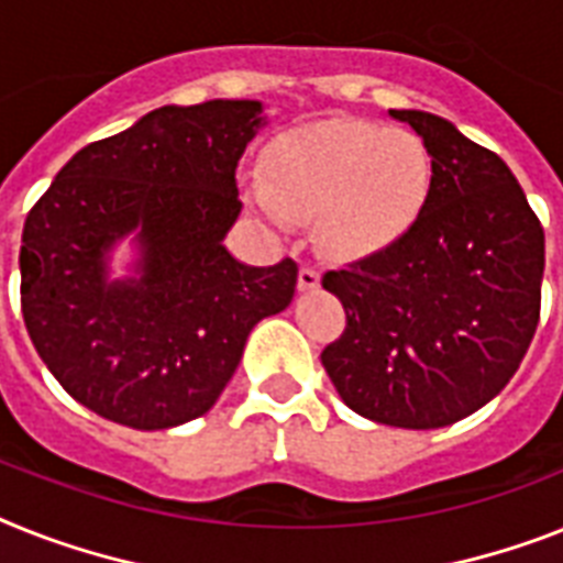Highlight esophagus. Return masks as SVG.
<instances>
[{
  "instance_id": "esophagus-1",
  "label": "esophagus",
  "mask_w": 563,
  "mask_h": 563,
  "mask_svg": "<svg viewBox=\"0 0 563 563\" xmlns=\"http://www.w3.org/2000/svg\"><path fill=\"white\" fill-rule=\"evenodd\" d=\"M299 287L301 290H313V287H319V271H316L313 264H301L299 267Z\"/></svg>"
}]
</instances>
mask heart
<instances>
[{"label":"heart","instance_id":"heart-1","mask_svg":"<svg viewBox=\"0 0 563 563\" xmlns=\"http://www.w3.org/2000/svg\"><path fill=\"white\" fill-rule=\"evenodd\" d=\"M264 169L267 180L250 187L255 207L276 224L316 218L322 247L336 258H365L406 239L434 178L420 134L365 120L292 129L271 143Z\"/></svg>","mask_w":563,"mask_h":563}]
</instances>
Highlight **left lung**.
Instances as JSON below:
<instances>
[{"label": "left lung", "mask_w": 563, "mask_h": 563, "mask_svg": "<svg viewBox=\"0 0 563 563\" xmlns=\"http://www.w3.org/2000/svg\"><path fill=\"white\" fill-rule=\"evenodd\" d=\"M391 118L429 146V203L394 247L322 276L345 308L322 365L356 415L443 429L498 397L536 336L543 227L495 152L429 111Z\"/></svg>", "instance_id": "1"}]
</instances>
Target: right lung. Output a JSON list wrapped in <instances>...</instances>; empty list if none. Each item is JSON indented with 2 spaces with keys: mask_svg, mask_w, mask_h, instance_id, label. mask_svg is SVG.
Wrapping results in <instances>:
<instances>
[{
  "mask_svg": "<svg viewBox=\"0 0 563 563\" xmlns=\"http://www.w3.org/2000/svg\"><path fill=\"white\" fill-rule=\"evenodd\" d=\"M258 100L164 106L88 143L31 207L22 316L57 383L95 415L155 431L207 415L299 264L247 267L221 244L241 212L235 169ZM139 230L142 278L104 282L110 244Z\"/></svg>",
  "mask_w": 563,
  "mask_h": 563,
  "instance_id": "1",
  "label": "right lung"
}]
</instances>
